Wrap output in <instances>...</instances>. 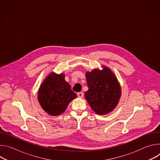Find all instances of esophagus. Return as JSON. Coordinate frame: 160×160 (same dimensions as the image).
I'll return each instance as SVG.
<instances>
[{
  "instance_id": "obj_1",
  "label": "esophagus",
  "mask_w": 160,
  "mask_h": 160,
  "mask_svg": "<svg viewBox=\"0 0 160 160\" xmlns=\"http://www.w3.org/2000/svg\"><path fill=\"white\" fill-rule=\"evenodd\" d=\"M77 96H78V97L80 98H82L83 96V92H78V93L77 94Z\"/></svg>"
}]
</instances>
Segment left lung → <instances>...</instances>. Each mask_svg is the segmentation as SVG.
Returning a JSON list of instances; mask_svg holds the SVG:
<instances>
[{
	"label": "left lung",
	"instance_id": "1",
	"mask_svg": "<svg viewBox=\"0 0 160 160\" xmlns=\"http://www.w3.org/2000/svg\"><path fill=\"white\" fill-rule=\"evenodd\" d=\"M102 68V70L94 69L85 74L88 90L85 98L92 110L101 115L115 109L122 94L120 85L115 74L108 67Z\"/></svg>",
	"mask_w": 160,
	"mask_h": 160
}]
</instances>
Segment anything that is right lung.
Segmentation results:
<instances>
[{"mask_svg":"<svg viewBox=\"0 0 160 160\" xmlns=\"http://www.w3.org/2000/svg\"><path fill=\"white\" fill-rule=\"evenodd\" d=\"M63 73H51L41 84L38 101L42 109L51 116H58L66 109L77 94L64 79Z\"/></svg>","mask_w":160,"mask_h":160,"instance_id":"obj_1","label":"right lung"}]
</instances>
